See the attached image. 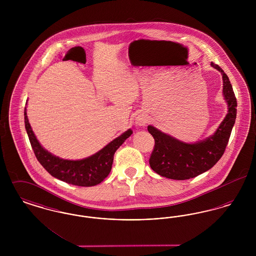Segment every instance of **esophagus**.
I'll use <instances>...</instances> for the list:
<instances>
[{
	"instance_id": "esophagus-1",
	"label": "esophagus",
	"mask_w": 256,
	"mask_h": 256,
	"mask_svg": "<svg viewBox=\"0 0 256 256\" xmlns=\"http://www.w3.org/2000/svg\"><path fill=\"white\" fill-rule=\"evenodd\" d=\"M136 122H137V124L138 126H145L146 124V118L145 116H139V117H137V119H136Z\"/></svg>"
}]
</instances>
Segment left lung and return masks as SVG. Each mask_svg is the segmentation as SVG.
I'll use <instances>...</instances> for the list:
<instances>
[{
    "instance_id": "left-lung-1",
    "label": "left lung",
    "mask_w": 256,
    "mask_h": 256,
    "mask_svg": "<svg viewBox=\"0 0 256 256\" xmlns=\"http://www.w3.org/2000/svg\"><path fill=\"white\" fill-rule=\"evenodd\" d=\"M211 66L222 76L224 95L228 106V113L215 134L194 144L180 142L148 126V130L154 139L150 166L159 176L176 180L193 178L211 169L226 150L236 119L237 100L226 74L218 64L211 62Z\"/></svg>"
}]
</instances>
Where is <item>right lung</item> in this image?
I'll list each match as a JSON object with an SVG mask.
<instances>
[{
  "label": "right lung",
  "mask_w": 256,
  "mask_h": 256,
  "mask_svg": "<svg viewBox=\"0 0 256 256\" xmlns=\"http://www.w3.org/2000/svg\"><path fill=\"white\" fill-rule=\"evenodd\" d=\"M24 116L26 130L39 163L54 178L76 186L90 187L102 182L110 174L115 152L132 134V130H126L90 158L65 160L52 156L39 144L28 120L26 108Z\"/></svg>",
  "instance_id": "1"
}]
</instances>
